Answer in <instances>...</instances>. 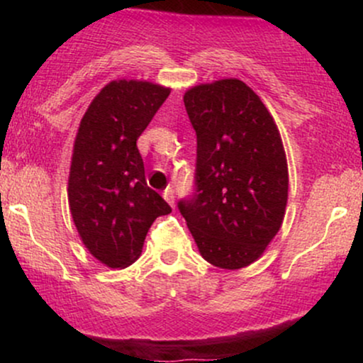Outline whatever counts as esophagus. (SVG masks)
<instances>
[{
	"mask_svg": "<svg viewBox=\"0 0 363 363\" xmlns=\"http://www.w3.org/2000/svg\"><path fill=\"white\" fill-rule=\"evenodd\" d=\"M162 196H164L165 201H167L169 205L174 208V191L170 189V187H169V189H165V191H164V194H162Z\"/></svg>",
	"mask_w": 363,
	"mask_h": 363,
	"instance_id": "34e87169",
	"label": "esophagus"
}]
</instances>
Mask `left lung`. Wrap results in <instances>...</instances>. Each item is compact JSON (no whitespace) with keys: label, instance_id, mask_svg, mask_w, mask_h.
Instances as JSON below:
<instances>
[{"label":"left lung","instance_id":"1","mask_svg":"<svg viewBox=\"0 0 363 363\" xmlns=\"http://www.w3.org/2000/svg\"><path fill=\"white\" fill-rule=\"evenodd\" d=\"M184 106L198 158L196 194L179 210L210 264L245 268L285 216L289 167L280 131L259 95L237 78L191 86Z\"/></svg>","mask_w":363,"mask_h":363}]
</instances>
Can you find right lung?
I'll return each instance as SVG.
<instances>
[{
    "label": "right lung",
    "mask_w": 363,
    "mask_h": 363,
    "mask_svg": "<svg viewBox=\"0 0 363 363\" xmlns=\"http://www.w3.org/2000/svg\"><path fill=\"white\" fill-rule=\"evenodd\" d=\"M169 86L112 80L80 121L68 177V203L83 245L102 264L123 269L140 257L148 228L170 206L145 181L136 140Z\"/></svg>",
    "instance_id": "add662e5"
}]
</instances>
